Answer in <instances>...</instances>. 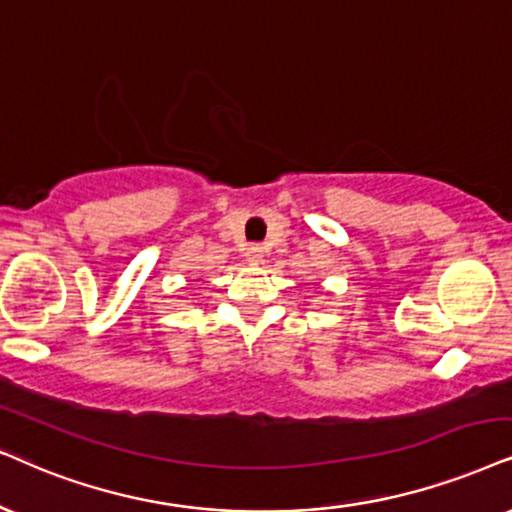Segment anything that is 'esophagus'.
<instances>
[{
  "mask_svg": "<svg viewBox=\"0 0 512 512\" xmlns=\"http://www.w3.org/2000/svg\"><path fill=\"white\" fill-rule=\"evenodd\" d=\"M245 257H248V262H252V264H260L262 262V257H264V248L262 245H250L248 248V252H245Z\"/></svg>",
  "mask_w": 512,
  "mask_h": 512,
  "instance_id": "34e87169",
  "label": "esophagus"
}]
</instances>
